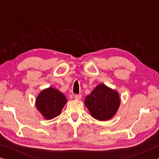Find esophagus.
<instances>
[{
    "label": "esophagus",
    "mask_w": 159,
    "mask_h": 159,
    "mask_svg": "<svg viewBox=\"0 0 159 159\" xmlns=\"http://www.w3.org/2000/svg\"><path fill=\"white\" fill-rule=\"evenodd\" d=\"M75 98L76 100H77V101H80V100L82 98V95H80V94H79V95H75Z\"/></svg>",
    "instance_id": "1"
}]
</instances>
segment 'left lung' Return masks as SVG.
<instances>
[{
	"instance_id": "8db88e82",
	"label": "left lung",
	"mask_w": 159,
	"mask_h": 159,
	"mask_svg": "<svg viewBox=\"0 0 159 159\" xmlns=\"http://www.w3.org/2000/svg\"><path fill=\"white\" fill-rule=\"evenodd\" d=\"M120 97L116 90L104 84H99L84 99V105L93 118L107 121L116 114L120 106Z\"/></svg>"
}]
</instances>
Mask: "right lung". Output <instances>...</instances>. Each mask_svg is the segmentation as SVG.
<instances>
[{
    "mask_svg": "<svg viewBox=\"0 0 159 159\" xmlns=\"http://www.w3.org/2000/svg\"><path fill=\"white\" fill-rule=\"evenodd\" d=\"M66 102V98L61 92L58 89L49 87L39 93L35 106L45 119L51 120L59 116Z\"/></svg>",
    "mask_w": 159,
    "mask_h": 159,
    "instance_id": "right-lung-1",
    "label": "right lung"
}]
</instances>
